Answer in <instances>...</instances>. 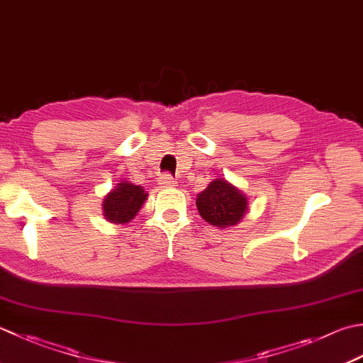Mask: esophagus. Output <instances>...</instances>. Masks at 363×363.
Wrapping results in <instances>:
<instances>
[{"mask_svg":"<svg viewBox=\"0 0 363 363\" xmlns=\"http://www.w3.org/2000/svg\"><path fill=\"white\" fill-rule=\"evenodd\" d=\"M174 184H176V181H174L173 177L169 176V174H162V176L159 177V186L163 187V189L174 187Z\"/></svg>","mask_w":363,"mask_h":363,"instance_id":"esophagus-1","label":"esophagus"}]
</instances>
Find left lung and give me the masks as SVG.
<instances>
[{"label":"left lung","instance_id":"left-lung-1","mask_svg":"<svg viewBox=\"0 0 363 363\" xmlns=\"http://www.w3.org/2000/svg\"><path fill=\"white\" fill-rule=\"evenodd\" d=\"M196 208L203 220L217 228L236 226L248 209V198L223 177H216L196 196Z\"/></svg>","mask_w":363,"mask_h":363}]
</instances>
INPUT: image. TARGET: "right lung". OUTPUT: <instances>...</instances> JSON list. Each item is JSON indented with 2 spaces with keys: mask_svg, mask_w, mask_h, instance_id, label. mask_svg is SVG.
<instances>
[{
  "mask_svg": "<svg viewBox=\"0 0 363 363\" xmlns=\"http://www.w3.org/2000/svg\"><path fill=\"white\" fill-rule=\"evenodd\" d=\"M146 200L147 194L143 187L119 181L115 189H111L104 198V217L113 225H127L138 214Z\"/></svg>",
  "mask_w": 363,
  "mask_h": 363,
  "instance_id": "obj_1",
  "label": "right lung"
}]
</instances>
